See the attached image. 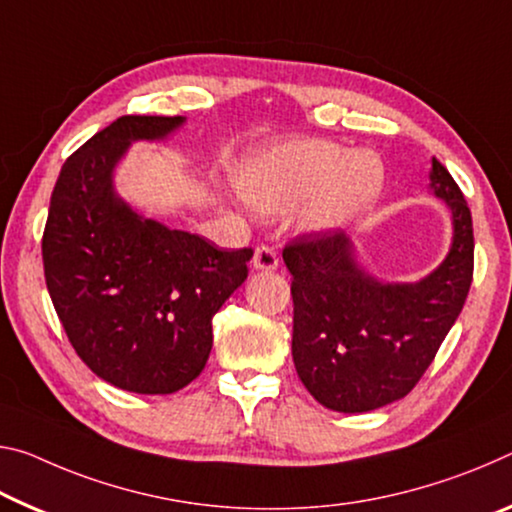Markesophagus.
I'll return each mask as SVG.
<instances>
[{
	"mask_svg": "<svg viewBox=\"0 0 512 512\" xmlns=\"http://www.w3.org/2000/svg\"><path fill=\"white\" fill-rule=\"evenodd\" d=\"M253 266L257 271H275L278 269V253L271 246H259L253 255Z\"/></svg>",
	"mask_w": 512,
	"mask_h": 512,
	"instance_id": "34e87169",
	"label": "esophagus"
}]
</instances>
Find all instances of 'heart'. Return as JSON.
Listing matches in <instances>:
<instances>
[{
	"instance_id": "b5f03b06",
	"label": "heart",
	"mask_w": 512,
	"mask_h": 512,
	"mask_svg": "<svg viewBox=\"0 0 512 512\" xmlns=\"http://www.w3.org/2000/svg\"><path fill=\"white\" fill-rule=\"evenodd\" d=\"M234 184L257 212L282 216L298 207L303 230L330 234L376 205L385 168L371 152H348L328 141H285L250 152L234 168Z\"/></svg>"
}]
</instances>
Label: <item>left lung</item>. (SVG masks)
<instances>
[{
	"label": "left lung",
	"instance_id": "obj_1",
	"mask_svg": "<svg viewBox=\"0 0 512 512\" xmlns=\"http://www.w3.org/2000/svg\"><path fill=\"white\" fill-rule=\"evenodd\" d=\"M431 191L451 212L444 262L417 282L373 278L344 232L303 234L282 250L294 296L291 355L316 401L369 412L403 399L424 376L465 305L474 273L472 212L433 157Z\"/></svg>",
	"mask_w": 512,
	"mask_h": 512
}]
</instances>
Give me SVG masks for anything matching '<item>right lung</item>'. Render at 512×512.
Instances as JSON below:
<instances>
[{
    "mask_svg": "<svg viewBox=\"0 0 512 512\" xmlns=\"http://www.w3.org/2000/svg\"><path fill=\"white\" fill-rule=\"evenodd\" d=\"M182 116H123L70 154L43 234L45 282L72 348L95 376L136 394H173L200 376L212 319L248 278L253 250L170 230L118 196L129 145L161 141Z\"/></svg>",
    "mask_w": 512,
    "mask_h": 512,
    "instance_id": "1",
    "label": "right lung"
}]
</instances>
